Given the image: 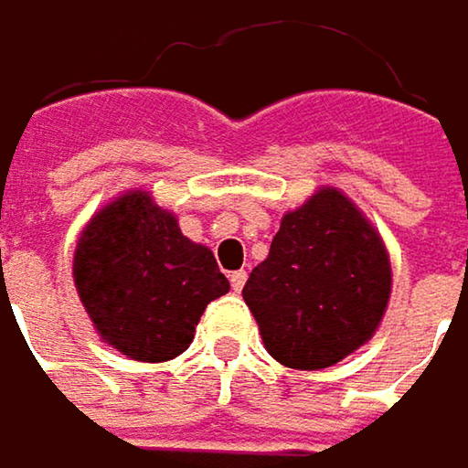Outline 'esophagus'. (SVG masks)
<instances>
[{
  "label": "esophagus",
  "mask_w": 468,
  "mask_h": 468,
  "mask_svg": "<svg viewBox=\"0 0 468 468\" xmlns=\"http://www.w3.org/2000/svg\"><path fill=\"white\" fill-rule=\"evenodd\" d=\"M229 281H231V289H234V292H242V286H245V281H248V272H245V270H234V272L229 275Z\"/></svg>",
  "instance_id": "esophagus-1"
}]
</instances>
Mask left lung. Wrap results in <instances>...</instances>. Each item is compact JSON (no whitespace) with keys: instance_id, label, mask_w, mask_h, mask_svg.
I'll list each match as a JSON object with an SVG mask.
<instances>
[{"instance_id":"8db88e82","label":"left lung","mask_w":468,"mask_h":468,"mask_svg":"<svg viewBox=\"0 0 468 468\" xmlns=\"http://www.w3.org/2000/svg\"><path fill=\"white\" fill-rule=\"evenodd\" d=\"M389 292L381 234L344 190L324 185L283 215L242 297L281 365L322 370L376 335Z\"/></svg>"}]
</instances>
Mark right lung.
Segmentation results:
<instances>
[{"label":"right lung","instance_id":"1","mask_svg":"<svg viewBox=\"0 0 468 468\" xmlns=\"http://www.w3.org/2000/svg\"><path fill=\"white\" fill-rule=\"evenodd\" d=\"M73 281L101 341L138 362L179 356L204 308L229 292L212 250L190 242L174 212L138 187L90 218Z\"/></svg>","mask_w":468,"mask_h":468}]
</instances>
